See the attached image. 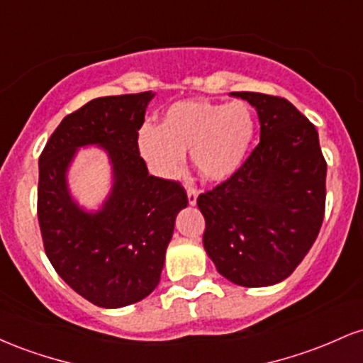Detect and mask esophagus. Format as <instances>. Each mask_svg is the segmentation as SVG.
Masks as SVG:
<instances>
[{
  "instance_id": "esophagus-1",
  "label": "esophagus",
  "mask_w": 363,
  "mask_h": 363,
  "mask_svg": "<svg viewBox=\"0 0 363 363\" xmlns=\"http://www.w3.org/2000/svg\"><path fill=\"white\" fill-rule=\"evenodd\" d=\"M196 199H198V189L193 184H189L187 186V201H189L191 206H194Z\"/></svg>"
}]
</instances>
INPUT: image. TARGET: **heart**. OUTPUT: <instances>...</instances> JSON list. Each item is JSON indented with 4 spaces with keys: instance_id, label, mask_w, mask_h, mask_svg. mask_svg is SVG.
I'll use <instances>...</instances> for the list:
<instances>
[{
    "instance_id": "b5f03b06",
    "label": "heart",
    "mask_w": 363,
    "mask_h": 363,
    "mask_svg": "<svg viewBox=\"0 0 363 363\" xmlns=\"http://www.w3.org/2000/svg\"><path fill=\"white\" fill-rule=\"evenodd\" d=\"M256 126V116L245 102L184 101L169 107L160 126L145 124L138 145L160 176H176L186 150H193V162L203 177L225 181L244 164Z\"/></svg>"
}]
</instances>
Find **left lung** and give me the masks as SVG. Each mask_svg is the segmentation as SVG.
<instances>
[{
	"instance_id": "obj_1",
	"label": "left lung",
	"mask_w": 363,
	"mask_h": 363,
	"mask_svg": "<svg viewBox=\"0 0 363 363\" xmlns=\"http://www.w3.org/2000/svg\"><path fill=\"white\" fill-rule=\"evenodd\" d=\"M257 111L259 145L230 179L198 196L203 245L216 269L240 286L289 278L318 239L326 205V160L318 129L294 104L232 91Z\"/></svg>"
}]
</instances>
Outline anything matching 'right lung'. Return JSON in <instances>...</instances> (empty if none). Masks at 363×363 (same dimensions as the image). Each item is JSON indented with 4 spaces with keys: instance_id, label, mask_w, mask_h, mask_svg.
Returning a JSON list of instances; mask_svg holds the SVG:
<instances>
[{
    "instance_id": "add662e5",
    "label": "right lung",
    "mask_w": 363,
    "mask_h": 363,
    "mask_svg": "<svg viewBox=\"0 0 363 363\" xmlns=\"http://www.w3.org/2000/svg\"><path fill=\"white\" fill-rule=\"evenodd\" d=\"M153 91L86 102L61 121L39 157L37 215L56 273L83 298L106 309L148 297L160 281L184 187L150 176L138 131ZM97 144L113 165L111 193L99 212L69 194L67 173L78 147Z\"/></svg>"
}]
</instances>
